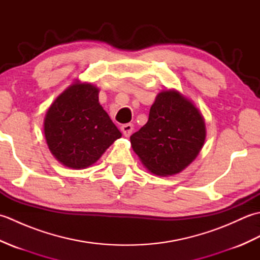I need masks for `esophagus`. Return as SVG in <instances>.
Masks as SVG:
<instances>
[{"label":"esophagus","mask_w":260,"mask_h":260,"mask_svg":"<svg viewBox=\"0 0 260 260\" xmlns=\"http://www.w3.org/2000/svg\"><path fill=\"white\" fill-rule=\"evenodd\" d=\"M120 129H121V132H123V134H124L126 137H129L131 134H132V132H133V129H134V125L131 124V123L124 124V125H121Z\"/></svg>","instance_id":"obj_1"}]
</instances>
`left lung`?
I'll use <instances>...</instances> for the list:
<instances>
[{
    "label": "left lung",
    "mask_w": 260,
    "mask_h": 260,
    "mask_svg": "<svg viewBox=\"0 0 260 260\" xmlns=\"http://www.w3.org/2000/svg\"><path fill=\"white\" fill-rule=\"evenodd\" d=\"M202 115L175 90L159 92L147 123L131 136V144L148 171L168 176L185 169L203 146Z\"/></svg>",
    "instance_id": "8db88e82"
}]
</instances>
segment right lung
<instances>
[{
    "mask_svg": "<svg viewBox=\"0 0 260 260\" xmlns=\"http://www.w3.org/2000/svg\"><path fill=\"white\" fill-rule=\"evenodd\" d=\"M49 150L71 169H86L121 136L90 84L71 85L49 108L45 119Z\"/></svg>",
    "mask_w": 260,
    "mask_h": 260,
    "instance_id": "obj_1",
    "label": "right lung"
}]
</instances>
